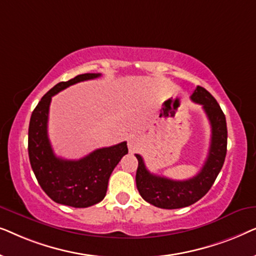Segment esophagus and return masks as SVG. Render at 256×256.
Instances as JSON below:
<instances>
[{"instance_id": "1", "label": "esophagus", "mask_w": 256, "mask_h": 256, "mask_svg": "<svg viewBox=\"0 0 256 256\" xmlns=\"http://www.w3.org/2000/svg\"><path fill=\"white\" fill-rule=\"evenodd\" d=\"M142 146V141H141V138H138V136L134 135L128 140V148L132 152H136V150H138L140 146Z\"/></svg>"}]
</instances>
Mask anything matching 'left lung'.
Returning a JSON list of instances; mask_svg holds the SVG:
<instances>
[{
  "label": "left lung",
  "instance_id": "8db88e82",
  "mask_svg": "<svg viewBox=\"0 0 256 256\" xmlns=\"http://www.w3.org/2000/svg\"><path fill=\"white\" fill-rule=\"evenodd\" d=\"M191 100L202 104L211 124V144L208 156L202 170L194 177L185 180H174L154 174L146 169L142 156L136 171V186L141 197L160 208H182L194 204L208 194L224 166L227 152L226 118L216 100L204 87L197 86Z\"/></svg>",
  "mask_w": 256,
  "mask_h": 256
}]
</instances>
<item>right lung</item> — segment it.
I'll use <instances>...</instances> for the list:
<instances>
[{"mask_svg": "<svg viewBox=\"0 0 256 256\" xmlns=\"http://www.w3.org/2000/svg\"><path fill=\"white\" fill-rule=\"evenodd\" d=\"M100 76V73H85L57 84L42 98L31 114L28 138L31 168L43 191L58 204L88 208L100 202L106 196L110 174L128 154L127 142H121L72 160L57 157L51 146L48 121L52 96L68 86Z\"/></svg>", "mask_w": 256, "mask_h": 256, "instance_id": "obj_1", "label": "right lung"}]
</instances>
